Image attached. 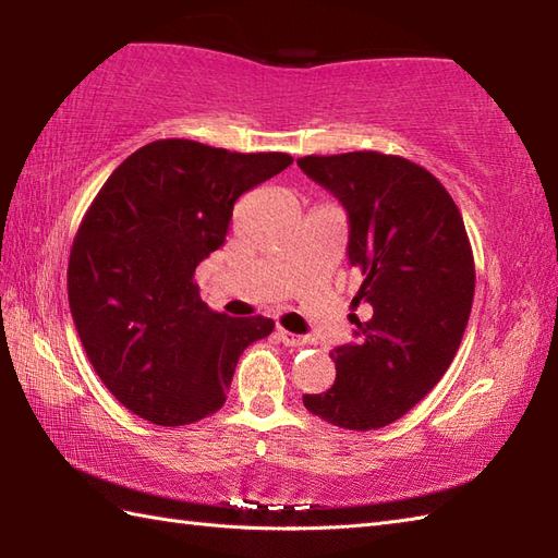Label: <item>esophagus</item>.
Masks as SVG:
<instances>
[{"label": "esophagus", "instance_id": "obj_1", "mask_svg": "<svg viewBox=\"0 0 558 558\" xmlns=\"http://www.w3.org/2000/svg\"><path fill=\"white\" fill-rule=\"evenodd\" d=\"M278 340L282 342V345H288V348H298V345H302L304 342V338L302 336H294V333H290V330H286V328H278Z\"/></svg>", "mask_w": 558, "mask_h": 558}]
</instances>
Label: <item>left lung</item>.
Returning a JSON list of instances; mask_svg holds the SVG:
<instances>
[{
  "label": "left lung",
  "instance_id": "8db88e82",
  "mask_svg": "<svg viewBox=\"0 0 558 558\" xmlns=\"http://www.w3.org/2000/svg\"><path fill=\"white\" fill-rule=\"evenodd\" d=\"M300 170L348 210L352 306L369 318L333 350L336 384L304 396L316 417L352 432L400 420L453 362L475 298V260L456 201L420 165L376 150L306 156Z\"/></svg>",
  "mask_w": 558,
  "mask_h": 558
}]
</instances>
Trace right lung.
<instances>
[{"label":"right lung","instance_id":"add662e5","mask_svg":"<svg viewBox=\"0 0 558 558\" xmlns=\"http://www.w3.org/2000/svg\"><path fill=\"white\" fill-rule=\"evenodd\" d=\"M292 165L162 138L132 153L93 201L66 288L93 369L138 417L182 426L222 408L240 354L272 318L208 310L194 272L225 244L234 201Z\"/></svg>","mask_w":558,"mask_h":558}]
</instances>
